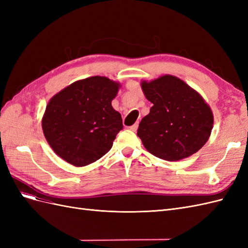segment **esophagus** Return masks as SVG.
Segmentation results:
<instances>
[{
	"label": "esophagus",
	"mask_w": 248,
	"mask_h": 248,
	"mask_svg": "<svg viewBox=\"0 0 248 248\" xmlns=\"http://www.w3.org/2000/svg\"><path fill=\"white\" fill-rule=\"evenodd\" d=\"M138 126H139V125H138V123L133 124L132 126H130V127H129V129H130V130H132V131H137V129H138Z\"/></svg>",
	"instance_id": "1"
}]
</instances>
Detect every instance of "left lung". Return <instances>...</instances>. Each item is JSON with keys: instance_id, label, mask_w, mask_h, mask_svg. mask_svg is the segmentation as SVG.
Returning <instances> with one entry per match:
<instances>
[{"instance_id": "left-lung-1", "label": "left lung", "mask_w": 248, "mask_h": 248, "mask_svg": "<svg viewBox=\"0 0 248 248\" xmlns=\"http://www.w3.org/2000/svg\"><path fill=\"white\" fill-rule=\"evenodd\" d=\"M146 98L153 103L141 119L138 136L148 152L168 161L197 153L209 140L213 114L204 98L174 76L141 81Z\"/></svg>"}]
</instances>
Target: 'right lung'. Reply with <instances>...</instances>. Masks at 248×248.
<instances>
[{"instance_id":"obj_1","label":"right lung","mask_w":248,"mask_h":248,"mask_svg":"<svg viewBox=\"0 0 248 248\" xmlns=\"http://www.w3.org/2000/svg\"><path fill=\"white\" fill-rule=\"evenodd\" d=\"M119 82L106 77L74 81L49 100L42 118L44 137L55 153L74 167L98 160L123 129L111 107Z\"/></svg>"}]
</instances>
